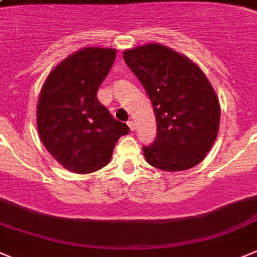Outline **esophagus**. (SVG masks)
Segmentation results:
<instances>
[{
	"mask_svg": "<svg viewBox=\"0 0 257 257\" xmlns=\"http://www.w3.org/2000/svg\"><path fill=\"white\" fill-rule=\"evenodd\" d=\"M127 124H128V127H130L131 131L136 130V124H135V122H134V121H128V122H127Z\"/></svg>",
	"mask_w": 257,
	"mask_h": 257,
	"instance_id": "esophagus-1",
	"label": "esophagus"
}]
</instances>
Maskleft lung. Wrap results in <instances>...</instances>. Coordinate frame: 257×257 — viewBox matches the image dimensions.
<instances>
[{
  "label": "left lung",
  "instance_id": "8db88e82",
  "mask_svg": "<svg viewBox=\"0 0 257 257\" xmlns=\"http://www.w3.org/2000/svg\"><path fill=\"white\" fill-rule=\"evenodd\" d=\"M126 65L152 100L157 138L143 147L150 166L167 172L190 169L215 141L220 105L208 77L178 52L149 43L123 52Z\"/></svg>",
  "mask_w": 257,
  "mask_h": 257
}]
</instances>
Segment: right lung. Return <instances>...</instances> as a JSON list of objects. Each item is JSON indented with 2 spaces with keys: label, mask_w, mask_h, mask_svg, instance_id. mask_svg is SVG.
Masks as SVG:
<instances>
[{
  "label": "right lung",
  "mask_w": 257,
  "mask_h": 257,
  "mask_svg": "<svg viewBox=\"0 0 257 257\" xmlns=\"http://www.w3.org/2000/svg\"><path fill=\"white\" fill-rule=\"evenodd\" d=\"M116 53L113 48L80 49L52 70L41 90L38 133L49 154L74 173L107 166L118 139L130 133L96 98Z\"/></svg>",
  "instance_id": "1"
}]
</instances>
